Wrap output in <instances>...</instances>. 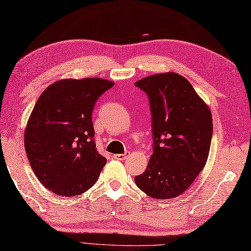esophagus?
<instances>
[{"instance_id":"1","label":"esophagus","mask_w":251,"mask_h":251,"mask_svg":"<svg viewBox=\"0 0 251 251\" xmlns=\"http://www.w3.org/2000/svg\"><path fill=\"white\" fill-rule=\"evenodd\" d=\"M128 156V151H126L125 154H116L114 155V158L117 159V160H125V159Z\"/></svg>"}]
</instances>
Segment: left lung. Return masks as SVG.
<instances>
[{"mask_svg":"<svg viewBox=\"0 0 251 251\" xmlns=\"http://www.w3.org/2000/svg\"><path fill=\"white\" fill-rule=\"evenodd\" d=\"M149 97L153 154L135 177L142 192L172 199L191 186L203 170L212 137L211 113L186 78L155 74L135 82Z\"/></svg>","mask_w":251,"mask_h":251,"instance_id":"obj_1","label":"left lung"}]
</instances>
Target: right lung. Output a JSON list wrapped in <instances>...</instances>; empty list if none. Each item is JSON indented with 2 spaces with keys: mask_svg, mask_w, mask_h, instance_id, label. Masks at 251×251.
I'll use <instances>...</instances> for the list:
<instances>
[{
  "mask_svg": "<svg viewBox=\"0 0 251 251\" xmlns=\"http://www.w3.org/2000/svg\"><path fill=\"white\" fill-rule=\"evenodd\" d=\"M114 82L101 78L63 79L37 100L25 131L28 160L41 183L73 197L94 185L107 159L98 153L92 112Z\"/></svg>",
  "mask_w": 251,
  "mask_h": 251,
  "instance_id": "right-lung-1",
  "label": "right lung"
}]
</instances>
